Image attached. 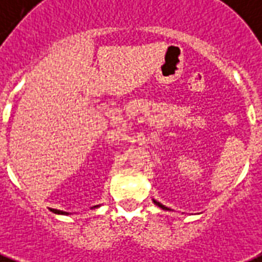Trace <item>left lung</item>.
<instances>
[{"instance_id": "8db88e82", "label": "left lung", "mask_w": 262, "mask_h": 262, "mask_svg": "<svg viewBox=\"0 0 262 262\" xmlns=\"http://www.w3.org/2000/svg\"><path fill=\"white\" fill-rule=\"evenodd\" d=\"M153 202H154V204H156V205H157V206H160V208H161V209H164V210H169V209H168L167 206H164L163 204H160V202H157V201H154V200H153Z\"/></svg>"}]
</instances>
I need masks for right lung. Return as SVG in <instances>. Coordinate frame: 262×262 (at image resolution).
Instances as JSON below:
<instances>
[{"instance_id": "add662e5", "label": "right lung", "mask_w": 262, "mask_h": 262, "mask_svg": "<svg viewBox=\"0 0 262 262\" xmlns=\"http://www.w3.org/2000/svg\"><path fill=\"white\" fill-rule=\"evenodd\" d=\"M93 208H98V205H95V206H93ZM58 214H68L67 212H57Z\"/></svg>"}]
</instances>
